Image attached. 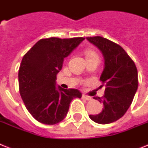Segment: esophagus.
<instances>
[{
  "instance_id": "obj_1",
  "label": "esophagus",
  "mask_w": 148,
  "mask_h": 148,
  "mask_svg": "<svg viewBox=\"0 0 148 148\" xmlns=\"http://www.w3.org/2000/svg\"><path fill=\"white\" fill-rule=\"evenodd\" d=\"M82 99H85V100H87V101H89V100H91V99H92V98H91L90 97H89V96H86V95L83 94Z\"/></svg>"
}]
</instances>
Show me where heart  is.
I'll use <instances>...</instances> for the list:
<instances>
[{"mask_svg": "<svg viewBox=\"0 0 148 148\" xmlns=\"http://www.w3.org/2000/svg\"><path fill=\"white\" fill-rule=\"evenodd\" d=\"M93 55H97L96 54V52L93 51H86V57H90V56H93Z\"/></svg>", "mask_w": 148, "mask_h": 148, "instance_id": "1", "label": "heart"}]
</instances>
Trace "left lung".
Wrapping results in <instances>:
<instances>
[{"label":"left lung","instance_id":"obj_1","mask_svg":"<svg viewBox=\"0 0 148 148\" xmlns=\"http://www.w3.org/2000/svg\"><path fill=\"white\" fill-rule=\"evenodd\" d=\"M87 40L98 47L105 59V68L100 81L105 86L102 98H94L103 103V111L97 115H90L93 122L109 124L124 116L138 90V70L134 61L122 47L101 36L86 37Z\"/></svg>","mask_w":148,"mask_h":148}]
</instances>
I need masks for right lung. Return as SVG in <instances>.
Returning a JSON list of instances; mask_svg holds the SVG:
<instances>
[{
	"label": "right lung",
	"mask_w": 148,
	"mask_h": 148,
	"mask_svg": "<svg viewBox=\"0 0 148 148\" xmlns=\"http://www.w3.org/2000/svg\"><path fill=\"white\" fill-rule=\"evenodd\" d=\"M85 38H48L38 41L24 55L18 78L19 90L26 109L38 122L55 125L64 119L74 98H81L77 89L55 86L64 58Z\"/></svg>",
	"instance_id": "obj_1"
}]
</instances>
